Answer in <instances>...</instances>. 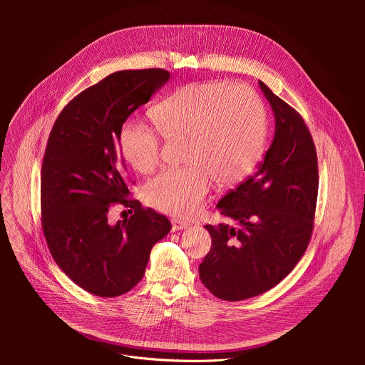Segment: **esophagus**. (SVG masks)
<instances>
[{"label":"esophagus","mask_w":365,"mask_h":365,"mask_svg":"<svg viewBox=\"0 0 365 365\" xmlns=\"http://www.w3.org/2000/svg\"><path fill=\"white\" fill-rule=\"evenodd\" d=\"M187 227H189V224L185 222V221H182V220H178V218H173V220H172V230H173V231H180V230H185V228H187Z\"/></svg>","instance_id":"34e87169"}]
</instances>
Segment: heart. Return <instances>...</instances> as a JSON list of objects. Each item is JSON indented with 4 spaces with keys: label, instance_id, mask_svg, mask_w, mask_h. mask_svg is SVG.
I'll return each mask as SVG.
<instances>
[{
    "label": "heart",
    "instance_id": "b5f03b06",
    "mask_svg": "<svg viewBox=\"0 0 365 365\" xmlns=\"http://www.w3.org/2000/svg\"><path fill=\"white\" fill-rule=\"evenodd\" d=\"M150 118L165 138H186L183 160L187 166L162 172L145 187L147 202L165 214H195L214 180L220 186L240 183L264 153L266 107L262 98L245 86L224 81L187 83L155 103ZM158 133L135 124L123 128L121 151L135 170L150 173L159 166L162 137Z\"/></svg>",
    "mask_w": 365,
    "mask_h": 365
}]
</instances>
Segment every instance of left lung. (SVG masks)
Listing matches in <instances>:
<instances>
[{"label":"left lung","mask_w":365,"mask_h":365,"mask_svg":"<svg viewBox=\"0 0 365 365\" xmlns=\"http://www.w3.org/2000/svg\"><path fill=\"white\" fill-rule=\"evenodd\" d=\"M276 118V133L258 170L220 202L237 225H205L212 247L199 277L214 296L237 302L280 283L304 254L315 224L318 155L302 115L259 81Z\"/></svg>","instance_id":"1"}]
</instances>
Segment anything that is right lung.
<instances>
[{
  "label": "right lung",
  "instance_id": "1",
  "mask_svg": "<svg viewBox=\"0 0 365 365\" xmlns=\"http://www.w3.org/2000/svg\"><path fill=\"white\" fill-rule=\"evenodd\" d=\"M170 78L160 68L120 71L76 95L50 131L40 179L41 230L56 264L83 290L115 297L144 276L170 221L128 197L120 145L127 118ZM130 207L113 225L110 207Z\"/></svg>",
  "mask_w": 365,
  "mask_h": 365
}]
</instances>
